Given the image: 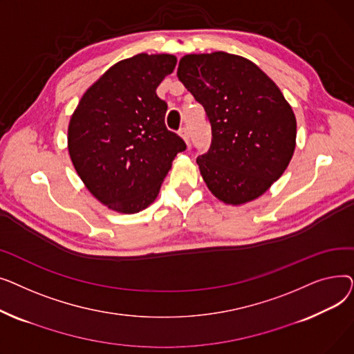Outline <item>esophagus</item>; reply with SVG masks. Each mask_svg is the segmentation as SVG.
Instances as JSON below:
<instances>
[{
  "instance_id": "esophagus-1",
  "label": "esophagus",
  "mask_w": 354,
  "mask_h": 354,
  "mask_svg": "<svg viewBox=\"0 0 354 354\" xmlns=\"http://www.w3.org/2000/svg\"><path fill=\"white\" fill-rule=\"evenodd\" d=\"M179 135L183 138L185 142L189 143L191 135H189V129H188V127H180V129H179Z\"/></svg>"
}]
</instances>
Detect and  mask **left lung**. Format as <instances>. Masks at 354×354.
I'll return each mask as SVG.
<instances>
[{"label": "left lung", "mask_w": 354, "mask_h": 354, "mask_svg": "<svg viewBox=\"0 0 354 354\" xmlns=\"http://www.w3.org/2000/svg\"><path fill=\"white\" fill-rule=\"evenodd\" d=\"M178 77L211 126L209 149L196 158L209 191L231 205L263 195L295 147V116L280 88L252 62L224 51L185 55Z\"/></svg>", "instance_id": "left-lung-1"}]
</instances>
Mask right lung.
Segmentation results:
<instances>
[{
	"mask_svg": "<svg viewBox=\"0 0 354 354\" xmlns=\"http://www.w3.org/2000/svg\"><path fill=\"white\" fill-rule=\"evenodd\" d=\"M171 54H138L116 63L82 97L68 124L71 162L87 189L110 209L136 214L156 199L187 143L165 124L160 82Z\"/></svg>",
	"mask_w": 354,
	"mask_h": 354,
	"instance_id": "obj_1",
	"label": "right lung"
}]
</instances>
